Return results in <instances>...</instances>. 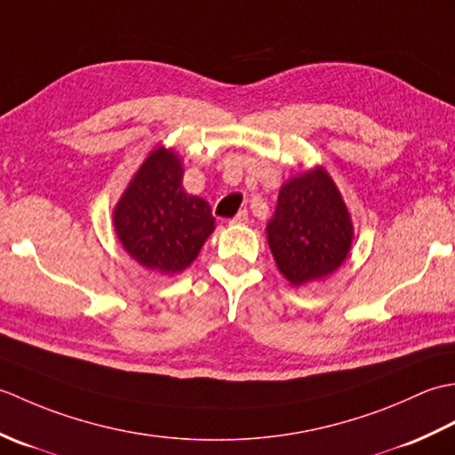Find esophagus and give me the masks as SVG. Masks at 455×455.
Wrapping results in <instances>:
<instances>
[{
	"instance_id": "1",
	"label": "esophagus",
	"mask_w": 455,
	"mask_h": 455,
	"mask_svg": "<svg viewBox=\"0 0 455 455\" xmlns=\"http://www.w3.org/2000/svg\"><path fill=\"white\" fill-rule=\"evenodd\" d=\"M246 222H248V211L244 209L236 212V217L230 220V225H246Z\"/></svg>"
}]
</instances>
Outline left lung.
<instances>
[{
	"label": "left lung",
	"mask_w": 455,
	"mask_h": 455,
	"mask_svg": "<svg viewBox=\"0 0 455 455\" xmlns=\"http://www.w3.org/2000/svg\"><path fill=\"white\" fill-rule=\"evenodd\" d=\"M266 235L279 274L291 285L334 274L352 250L354 222L331 173L315 166L289 178Z\"/></svg>",
	"instance_id": "obj_1"
}]
</instances>
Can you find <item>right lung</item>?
Returning a JSON list of instances; mask_svg holds the SVG:
<instances>
[{
	"label": "right lung",
	"instance_id": "right-lung-1",
	"mask_svg": "<svg viewBox=\"0 0 455 455\" xmlns=\"http://www.w3.org/2000/svg\"><path fill=\"white\" fill-rule=\"evenodd\" d=\"M183 162L164 144L148 152L113 209L124 252L152 272L176 275L189 267L215 230L209 203L183 189Z\"/></svg>",
	"mask_w": 455,
	"mask_h": 455
}]
</instances>
